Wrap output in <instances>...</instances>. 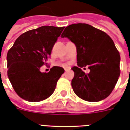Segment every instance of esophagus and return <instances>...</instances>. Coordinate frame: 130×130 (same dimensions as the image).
<instances>
[{"label": "esophagus", "instance_id": "esophagus-1", "mask_svg": "<svg viewBox=\"0 0 130 130\" xmlns=\"http://www.w3.org/2000/svg\"><path fill=\"white\" fill-rule=\"evenodd\" d=\"M70 68H64V70H65V71H68V70H70Z\"/></svg>", "mask_w": 130, "mask_h": 130}]
</instances>
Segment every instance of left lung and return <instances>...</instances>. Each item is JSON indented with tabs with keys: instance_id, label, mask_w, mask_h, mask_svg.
<instances>
[{
	"instance_id": "8db88e82",
	"label": "left lung",
	"mask_w": 130,
	"mask_h": 130,
	"mask_svg": "<svg viewBox=\"0 0 130 130\" xmlns=\"http://www.w3.org/2000/svg\"><path fill=\"white\" fill-rule=\"evenodd\" d=\"M62 38H68L77 48L78 66L72 68V87L75 94L87 102H99L110 95L120 76V53L105 32L86 23L65 28ZM88 66L85 74L81 67Z\"/></svg>"
}]
</instances>
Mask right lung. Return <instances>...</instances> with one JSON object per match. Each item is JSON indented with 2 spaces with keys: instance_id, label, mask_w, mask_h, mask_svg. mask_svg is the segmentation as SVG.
Masks as SVG:
<instances>
[{
  "instance_id": "right-lung-1",
  "label": "right lung",
  "mask_w": 130,
  "mask_h": 130,
  "mask_svg": "<svg viewBox=\"0 0 130 130\" xmlns=\"http://www.w3.org/2000/svg\"><path fill=\"white\" fill-rule=\"evenodd\" d=\"M64 26H43L28 30L17 38L7 54L8 77L17 94L25 100L41 102L54 92L64 68L53 66L40 72Z\"/></svg>"
}]
</instances>
